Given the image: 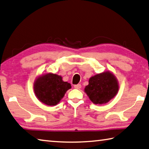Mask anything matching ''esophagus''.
<instances>
[{"instance_id":"1","label":"esophagus","mask_w":149,"mask_h":149,"mask_svg":"<svg viewBox=\"0 0 149 149\" xmlns=\"http://www.w3.org/2000/svg\"><path fill=\"white\" fill-rule=\"evenodd\" d=\"M74 88L75 89H80L81 88H82V86L80 85V84H77V85H74Z\"/></svg>"}]
</instances>
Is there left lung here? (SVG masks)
<instances>
[{"label":"left lung","instance_id":"left-lung-1","mask_svg":"<svg viewBox=\"0 0 149 149\" xmlns=\"http://www.w3.org/2000/svg\"><path fill=\"white\" fill-rule=\"evenodd\" d=\"M119 82L110 71H106L91 77L84 91L95 104H103L113 99L119 91Z\"/></svg>","mask_w":149,"mask_h":149}]
</instances>
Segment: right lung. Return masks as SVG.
Returning <instances> with one entry per match:
<instances>
[{
	"label": "right lung",
	"instance_id": "right-lung-1",
	"mask_svg": "<svg viewBox=\"0 0 149 149\" xmlns=\"http://www.w3.org/2000/svg\"><path fill=\"white\" fill-rule=\"evenodd\" d=\"M71 84L62 77L51 72L39 76L33 83V91L38 99L47 106H56L63 99Z\"/></svg>",
	"mask_w": 149,
	"mask_h": 149
}]
</instances>
